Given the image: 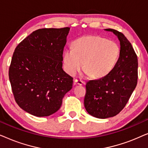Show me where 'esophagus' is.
I'll list each match as a JSON object with an SVG mask.
<instances>
[{"label": "esophagus", "mask_w": 148, "mask_h": 148, "mask_svg": "<svg viewBox=\"0 0 148 148\" xmlns=\"http://www.w3.org/2000/svg\"><path fill=\"white\" fill-rule=\"evenodd\" d=\"M75 82V84H77V85H79V86H83V85H84L86 83L84 82H83L82 80H79V79H75L74 81Z\"/></svg>", "instance_id": "1"}]
</instances>
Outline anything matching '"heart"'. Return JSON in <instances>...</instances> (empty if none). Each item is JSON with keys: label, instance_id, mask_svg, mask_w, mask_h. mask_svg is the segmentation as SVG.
I'll list each match as a JSON object with an SVG mask.
<instances>
[{"label": "heart", "instance_id": "obj_1", "mask_svg": "<svg viewBox=\"0 0 148 148\" xmlns=\"http://www.w3.org/2000/svg\"><path fill=\"white\" fill-rule=\"evenodd\" d=\"M120 46L116 42L98 36H86L73 42L62 55L63 67L75 75L82 67L93 78H102L114 69L120 56Z\"/></svg>", "mask_w": 148, "mask_h": 148}]
</instances>
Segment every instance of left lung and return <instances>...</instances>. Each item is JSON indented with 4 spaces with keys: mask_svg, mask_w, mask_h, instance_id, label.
<instances>
[{
    "mask_svg": "<svg viewBox=\"0 0 148 148\" xmlns=\"http://www.w3.org/2000/svg\"><path fill=\"white\" fill-rule=\"evenodd\" d=\"M112 32L120 41V56L116 65L108 75L86 84L84 106L87 112L98 119L118 114L124 108L137 83L138 61L132 45L121 32Z\"/></svg>",
    "mask_w": 148,
    "mask_h": 148,
    "instance_id": "obj_1",
    "label": "left lung"
}]
</instances>
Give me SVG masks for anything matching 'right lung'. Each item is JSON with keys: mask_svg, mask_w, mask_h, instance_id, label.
Instances as JSON below:
<instances>
[{"mask_svg": "<svg viewBox=\"0 0 148 148\" xmlns=\"http://www.w3.org/2000/svg\"><path fill=\"white\" fill-rule=\"evenodd\" d=\"M69 27L43 28L32 32L16 47L9 77L17 104L34 116L59 110L73 86L62 69V54Z\"/></svg>", "mask_w": 148, "mask_h": 148, "instance_id": "right-lung-1", "label": "right lung"}]
</instances>
